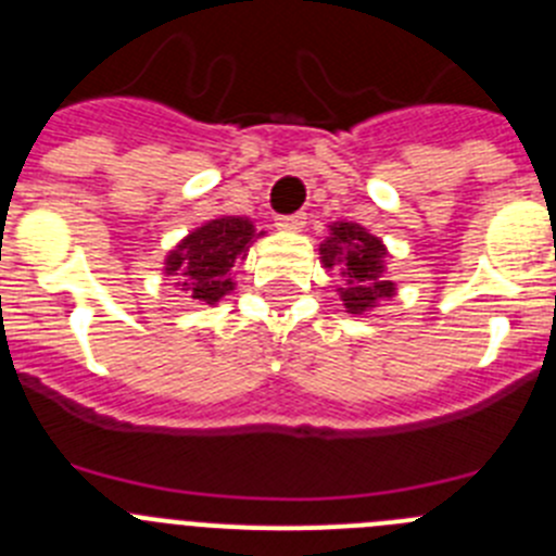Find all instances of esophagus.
I'll use <instances>...</instances> for the list:
<instances>
[{"label":"esophagus","instance_id":"34e87169","mask_svg":"<svg viewBox=\"0 0 556 556\" xmlns=\"http://www.w3.org/2000/svg\"><path fill=\"white\" fill-rule=\"evenodd\" d=\"M275 226L281 228V231H300L305 226V215L303 212H294V215H278L275 217Z\"/></svg>","mask_w":556,"mask_h":556}]
</instances>
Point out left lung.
<instances>
[{
  "label": "left lung",
  "mask_w": 556,
  "mask_h": 556,
  "mask_svg": "<svg viewBox=\"0 0 556 556\" xmlns=\"http://www.w3.org/2000/svg\"><path fill=\"white\" fill-rule=\"evenodd\" d=\"M319 258L328 269H341L348 287L339 294L350 314H364L394 294V283L383 281L386 248L358 223H333L330 237L319 244Z\"/></svg>",
  "instance_id": "8db88e82"
}]
</instances>
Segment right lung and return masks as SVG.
I'll return each instance as SVG.
<instances>
[{
  "label": "right lung",
  "mask_w": 556,
  "mask_h": 556,
  "mask_svg": "<svg viewBox=\"0 0 556 556\" xmlns=\"http://www.w3.org/2000/svg\"><path fill=\"white\" fill-rule=\"evenodd\" d=\"M256 233L251 220L244 217H217L176 244V251L165 258V273L178 275L181 292L198 303L215 305L233 289L231 267L244 258Z\"/></svg>",
  "instance_id": "add662e5"
}]
</instances>
